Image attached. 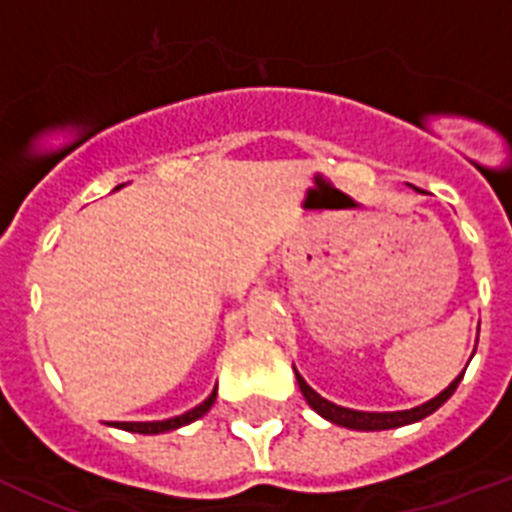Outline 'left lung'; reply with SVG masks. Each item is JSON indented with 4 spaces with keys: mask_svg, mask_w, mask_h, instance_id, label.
<instances>
[{
    "mask_svg": "<svg viewBox=\"0 0 512 512\" xmlns=\"http://www.w3.org/2000/svg\"><path fill=\"white\" fill-rule=\"evenodd\" d=\"M293 370H296V367H293ZM462 377H464V372L462 375L454 377V380L449 382V388L441 390L436 398L426 400V403L416 405V408H408V411L377 413V411H354V408H344V405H336V403H331V400L321 398V395L316 393V390H313L296 370L298 388H301L303 398H306V403L311 405L313 411L319 413L321 418H326V421L336 423V426L352 428V431H385V428H398V426H408V423L421 421V418H426V416H431L434 411H439L441 405H444L446 400L454 395V390H457V385L462 382Z\"/></svg>",
    "mask_w": 512,
    "mask_h": 512,
    "instance_id": "8db88e82",
    "label": "left lung"
}]
</instances>
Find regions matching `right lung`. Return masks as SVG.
Masks as SVG:
<instances>
[{
  "mask_svg": "<svg viewBox=\"0 0 512 512\" xmlns=\"http://www.w3.org/2000/svg\"><path fill=\"white\" fill-rule=\"evenodd\" d=\"M117 188H122V186H117ZM214 400H216V388L211 390V395L204 400V403H199L196 408H191V411L181 413V416L165 418V421H117V423H109V426L124 428V431H132V434H165V431H176V428L199 421L201 416H206V413H209V408L214 405Z\"/></svg>",
  "mask_w": 512,
  "mask_h": 512,
  "instance_id": "right-lung-1",
  "label": "right lung"
}]
</instances>
